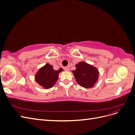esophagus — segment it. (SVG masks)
<instances>
[{"instance_id":"obj_1","label":"esophagus","mask_w":135,"mask_h":135,"mask_svg":"<svg viewBox=\"0 0 135 135\" xmlns=\"http://www.w3.org/2000/svg\"><path fill=\"white\" fill-rule=\"evenodd\" d=\"M64 70H65V71H69V67H65V68H64Z\"/></svg>"}]
</instances>
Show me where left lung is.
Listing matches in <instances>:
<instances>
[{"instance_id":"8db88e82","label":"left lung","mask_w":135,"mask_h":135,"mask_svg":"<svg viewBox=\"0 0 135 135\" xmlns=\"http://www.w3.org/2000/svg\"><path fill=\"white\" fill-rule=\"evenodd\" d=\"M75 67L72 73L78 84L85 88L93 87L99 79V70L84 61H80Z\"/></svg>"}]
</instances>
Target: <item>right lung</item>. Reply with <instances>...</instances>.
<instances>
[{"instance_id": "right-lung-1", "label": "right lung", "mask_w": 135, "mask_h": 135, "mask_svg": "<svg viewBox=\"0 0 135 135\" xmlns=\"http://www.w3.org/2000/svg\"><path fill=\"white\" fill-rule=\"evenodd\" d=\"M63 70L61 68L58 70H55L52 65L46 64L36 72L35 75V81L45 89L51 88L57 81L60 73Z\"/></svg>"}]
</instances>
